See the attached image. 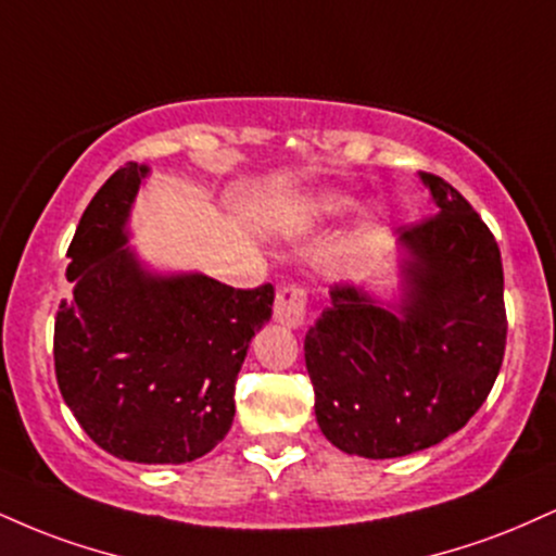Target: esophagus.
<instances>
[{"instance_id": "obj_1", "label": "esophagus", "mask_w": 556, "mask_h": 556, "mask_svg": "<svg viewBox=\"0 0 556 556\" xmlns=\"http://www.w3.org/2000/svg\"><path fill=\"white\" fill-rule=\"evenodd\" d=\"M305 307H307V290L300 285H285L277 292L274 300V320L287 326V329H298L305 320Z\"/></svg>"}]
</instances>
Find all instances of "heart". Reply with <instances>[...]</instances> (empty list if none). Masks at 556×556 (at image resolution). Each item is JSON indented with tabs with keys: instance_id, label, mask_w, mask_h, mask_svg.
Returning <instances> with one entry per match:
<instances>
[{
	"instance_id": "obj_1",
	"label": "heart",
	"mask_w": 556,
	"mask_h": 556,
	"mask_svg": "<svg viewBox=\"0 0 556 556\" xmlns=\"http://www.w3.org/2000/svg\"><path fill=\"white\" fill-rule=\"evenodd\" d=\"M352 206H354V202L350 197H342V193H324V197L307 199L305 204H300L298 214H300V219H307V223H313V219L337 217V214L350 212Z\"/></svg>"
}]
</instances>
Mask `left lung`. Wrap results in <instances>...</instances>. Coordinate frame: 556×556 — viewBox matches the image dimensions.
<instances>
[{
	"instance_id": "8db88e82",
	"label": "left lung",
	"mask_w": 556,
	"mask_h": 556,
	"mask_svg": "<svg viewBox=\"0 0 556 556\" xmlns=\"http://www.w3.org/2000/svg\"><path fill=\"white\" fill-rule=\"evenodd\" d=\"M434 214L399 227L401 303L331 287L305 333V367L326 440L399 458L458 432L503 367V258L490 227L447 180L422 173Z\"/></svg>"
}]
</instances>
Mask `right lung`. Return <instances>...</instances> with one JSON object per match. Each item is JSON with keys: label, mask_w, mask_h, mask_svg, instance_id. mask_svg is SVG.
I'll use <instances>...</instances> for the list:
<instances>
[{"label": "right lung", "mask_w": 556, "mask_h": 556, "mask_svg": "<svg viewBox=\"0 0 556 556\" xmlns=\"http://www.w3.org/2000/svg\"><path fill=\"white\" fill-rule=\"evenodd\" d=\"M150 168L126 163L87 204L66 256L72 298L53 324L59 391L92 443L134 464H189L236 417V380L271 318L274 287L147 271L124 249Z\"/></svg>", "instance_id": "1"}]
</instances>
